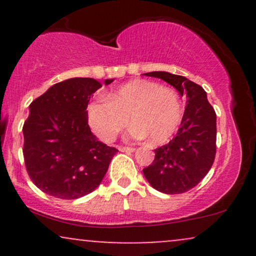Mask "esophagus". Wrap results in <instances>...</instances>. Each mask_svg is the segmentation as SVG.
<instances>
[{
	"mask_svg": "<svg viewBox=\"0 0 256 256\" xmlns=\"http://www.w3.org/2000/svg\"><path fill=\"white\" fill-rule=\"evenodd\" d=\"M118 149L120 152H132L136 150V149L132 148V146H118Z\"/></svg>",
	"mask_w": 256,
	"mask_h": 256,
	"instance_id": "34e87169",
	"label": "esophagus"
}]
</instances>
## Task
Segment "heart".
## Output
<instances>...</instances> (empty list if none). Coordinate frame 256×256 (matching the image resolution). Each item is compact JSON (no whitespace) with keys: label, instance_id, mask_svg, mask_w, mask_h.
<instances>
[{"label":"heart","instance_id":"heart-1","mask_svg":"<svg viewBox=\"0 0 256 256\" xmlns=\"http://www.w3.org/2000/svg\"><path fill=\"white\" fill-rule=\"evenodd\" d=\"M88 122L91 130L104 142L132 122L128 136L146 140L152 146L170 140L182 119V104L177 94L154 82L134 79L88 104Z\"/></svg>","mask_w":256,"mask_h":256}]
</instances>
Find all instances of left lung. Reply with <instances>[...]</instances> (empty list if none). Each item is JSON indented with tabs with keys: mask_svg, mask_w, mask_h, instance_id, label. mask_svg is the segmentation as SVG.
<instances>
[{
	"mask_svg": "<svg viewBox=\"0 0 256 256\" xmlns=\"http://www.w3.org/2000/svg\"><path fill=\"white\" fill-rule=\"evenodd\" d=\"M162 79L186 95V107L177 134L155 149V158L143 174L154 189L164 194H182L196 186L212 167L216 158V116L204 88L183 76L156 71L144 73Z\"/></svg>",
	"mask_w": 256,
	"mask_h": 256,
	"instance_id": "1",
	"label": "left lung"
}]
</instances>
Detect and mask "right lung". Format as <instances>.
<instances>
[{"label": "right lung", "instance_id": "add662e5", "mask_svg": "<svg viewBox=\"0 0 256 256\" xmlns=\"http://www.w3.org/2000/svg\"><path fill=\"white\" fill-rule=\"evenodd\" d=\"M101 86L94 78H70L52 85L28 107L22 152L31 180L43 192L76 200L101 184L118 152L100 142L88 124V104Z\"/></svg>", "mask_w": 256, "mask_h": 256}]
</instances>
